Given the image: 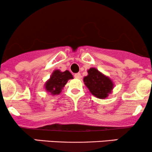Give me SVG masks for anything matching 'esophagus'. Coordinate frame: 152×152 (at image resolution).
Returning <instances> with one entry per match:
<instances>
[{"instance_id":"obj_1","label":"esophagus","mask_w":152,"mask_h":152,"mask_svg":"<svg viewBox=\"0 0 152 152\" xmlns=\"http://www.w3.org/2000/svg\"><path fill=\"white\" fill-rule=\"evenodd\" d=\"M74 77L76 78H81V74L80 73H77V74H74Z\"/></svg>"}]
</instances>
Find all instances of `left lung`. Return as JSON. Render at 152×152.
Listing matches in <instances>:
<instances>
[{
    "label": "left lung",
    "instance_id": "obj_1",
    "mask_svg": "<svg viewBox=\"0 0 152 152\" xmlns=\"http://www.w3.org/2000/svg\"><path fill=\"white\" fill-rule=\"evenodd\" d=\"M83 82L91 93L99 99L106 98L114 87L112 81L95 68L88 70V76L83 78Z\"/></svg>",
    "mask_w": 152,
    "mask_h": 152
}]
</instances>
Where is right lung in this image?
<instances>
[{"label": "right lung", "mask_w": 152, "mask_h": 152, "mask_svg": "<svg viewBox=\"0 0 152 152\" xmlns=\"http://www.w3.org/2000/svg\"><path fill=\"white\" fill-rule=\"evenodd\" d=\"M72 78V74L69 71L61 72L59 70H56L50 76V79L45 84V88L52 95L59 94L67 81Z\"/></svg>", "instance_id": "1"}]
</instances>
